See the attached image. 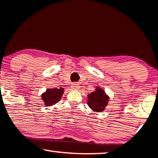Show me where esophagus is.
Returning a JSON list of instances; mask_svg holds the SVG:
<instances>
[{"label": "esophagus", "mask_w": 158, "mask_h": 158, "mask_svg": "<svg viewBox=\"0 0 158 158\" xmlns=\"http://www.w3.org/2000/svg\"><path fill=\"white\" fill-rule=\"evenodd\" d=\"M79 87H80V85L77 83H73L71 84V88L73 89H79Z\"/></svg>", "instance_id": "obj_1"}]
</instances>
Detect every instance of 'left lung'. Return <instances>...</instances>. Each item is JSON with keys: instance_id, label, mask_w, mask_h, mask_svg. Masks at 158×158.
Wrapping results in <instances>:
<instances>
[{"instance_id": "left-lung-1", "label": "left lung", "mask_w": 158, "mask_h": 158, "mask_svg": "<svg viewBox=\"0 0 158 158\" xmlns=\"http://www.w3.org/2000/svg\"><path fill=\"white\" fill-rule=\"evenodd\" d=\"M109 98L101 88H96V90L88 94L87 105L92 110L102 112L108 105Z\"/></svg>"}]
</instances>
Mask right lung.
Instances as JSON below:
<instances>
[{"label":"right lung","instance_id":"add662e5","mask_svg":"<svg viewBox=\"0 0 158 158\" xmlns=\"http://www.w3.org/2000/svg\"><path fill=\"white\" fill-rule=\"evenodd\" d=\"M64 94V88L60 89L54 88V89H48L45 92L42 94V99L45 102L46 106H52L59 102Z\"/></svg>","mask_w":158,"mask_h":158}]
</instances>
